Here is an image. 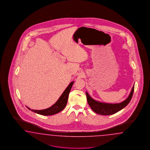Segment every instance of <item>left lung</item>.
I'll list each match as a JSON object with an SVG mask.
<instances>
[{"instance_id": "obj_1", "label": "left lung", "mask_w": 150, "mask_h": 150, "mask_svg": "<svg viewBox=\"0 0 150 150\" xmlns=\"http://www.w3.org/2000/svg\"><path fill=\"white\" fill-rule=\"evenodd\" d=\"M134 91V86L132 88V91L126 100L120 103L110 104L102 103L92 99L87 92H86L87 102L93 112L103 115H111L118 112L127 105L132 100V96Z\"/></svg>"}]
</instances>
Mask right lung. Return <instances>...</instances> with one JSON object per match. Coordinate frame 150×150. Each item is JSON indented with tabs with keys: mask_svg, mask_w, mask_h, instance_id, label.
<instances>
[{
	"mask_svg": "<svg viewBox=\"0 0 150 150\" xmlns=\"http://www.w3.org/2000/svg\"><path fill=\"white\" fill-rule=\"evenodd\" d=\"M74 82H71L68 86L67 87V88L64 91L63 94L60 97L58 100L56 102L54 105H53L50 108L43 110H33L30 109L27 107V108L31 110L32 112H34L35 113L43 115H51L55 114L58 113L64 109L65 107L68 100L69 94L71 90V88L72 87L73 83Z\"/></svg>",
	"mask_w": 150,
	"mask_h": 150,
	"instance_id": "add662e5",
	"label": "right lung"
}]
</instances>
